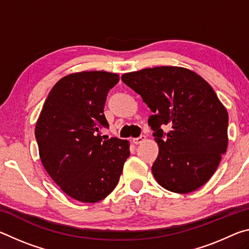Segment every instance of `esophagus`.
Returning a JSON list of instances; mask_svg holds the SVG:
<instances>
[{
  "label": "esophagus",
  "instance_id": "obj_1",
  "mask_svg": "<svg viewBox=\"0 0 249 249\" xmlns=\"http://www.w3.org/2000/svg\"><path fill=\"white\" fill-rule=\"evenodd\" d=\"M145 141H146L145 135H142V136L137 137V138H133V140H132V142H134L135 145H140V144H142V142H145Z\"/></svg>",
  "mask_w": 249,
  "mask_h": 249
}]
</instances>
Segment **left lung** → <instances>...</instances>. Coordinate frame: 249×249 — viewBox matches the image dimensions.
Here are the masks:
<instances>
[{"mask_svg": "<svg viewBox=\"0 0 249 249\" xmlns=\"http://www.w3.org/2000/svg\"><path fill=\"white\" fill-rule=\"evenodd\" d=\"M122 80L154 113L148 124L159 147L151 167L156 181L181 195L208 182L229 144V114L212 87L195 71L174 66L124 73Z\"/></svg>", "mask_w": 249, "mask_h": 249, "instance_id": "left-lung-1", "label": "left lung"}]
</instances>
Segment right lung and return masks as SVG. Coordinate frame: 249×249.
Listing matches in <instances>:
<instances>
[{
  "label": "right lung",
  "instance_id": "add662e5",
  "mask_svg": "<svg viewBox=\"0 0 249 249\" xmlns=\"http://www.w3.org/2000/svg\"><path fill=\"white\" fill-rule=\"evenodd\" d=\"M120 75L107 71L70 73L54 84L35 127L39 157L67 196L95 203L114 190L129 157V142L104 140L103 114L109 89Z\"/></svg>",
  "mask_w": 249,
  "mask_h": 249
}]
</instances>
